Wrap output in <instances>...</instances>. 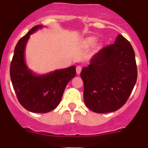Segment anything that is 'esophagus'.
<instances>
[{
  "mask_svg": "<svg viewBox=\"0 0 148 148\" xmlns=\"http://www.w3.org/2000/svg\"><path fill=\"white\" fill-rule=\"evenodd\" d=\"M82 67L81 66H76V73L77 74H80L81 71H82Z\"/></svg>",
  "mask_w": 148,
  "mask_h": 148,
  "instance_id": "1",
  "label": "esophagus"
}]
</instances>
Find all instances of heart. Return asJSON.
<instances>
[{"mask_svg": "<svg viewBox=\"0 0 148 148\" xmlns=\"http://www.w3.org/2000/svg\"><path fill=\"white\" fill-rule=\"evenodd\" d=\"M96 41V38L95 37H90L87 39V42L89 45H92Z\"/></svg>", "mask_w": 148, "mask_h": 148, "instance_id": "b5f03b06", "label": "heart"}]
</instances>
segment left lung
I'll return each instance as SVG.
<instances>
[{
	"label": "left lung",
	"mask_w": 148,
	"mask_h": 148,
	"mask_svg": "<svg viewBox=\"0 0 148 148\" xmlns=\"http://www.w3.org/2000/svg\"><path fill=\"white\" fill-rule=\"evenodd\" d=\"M86 106L98 113L118 110L130 97L137 80L135 53L119 35L114 44L99 51L81 73Z\"/></svg>",
	"instance_id": "left-lung-1"
}]
</instances>
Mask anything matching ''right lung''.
<instances>
[{
  "label": "right lung",
  "instance_id": "obj_1",
  "mask_svg": "<svg viewBox=\"0 0 148 148\" xmlns=\"http://www.w3.org/2000/svg\"><path fill=\"white\" fill-rule=\"evenodd\" d=\"M43 26L38 25L18 40L10 65V78L18 101L32 113H44L59 104L68 82L75 76V66L35 75L29 70L24 60L26 44L31 34Z\"/></svg>",
  "mask_w": 148,
  "mask_h": 148
}]
</instances>
